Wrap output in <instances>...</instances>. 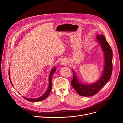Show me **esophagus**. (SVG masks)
<instances>
[{"label":"esophagus","instance_id":"34e87169","mask_svg":"<svg viewBox=\"0 0 123 123\" xmlns=\"http://www.w3.org/2000/svg\"><path fill=\"white\" fill-rule=\"evenodd\" d=\"M67 63H68V62L65 60H62L61 61V64L63 65H66L67 64Z\"/></svg>","mask_w":123,"mask_h":123}]
</instances>
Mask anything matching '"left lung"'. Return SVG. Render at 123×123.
I'll return each mask as SVG.
<instances>
[{"mask_svg": "<svg viewBox=\"0 0 123 123\" xmlns=\"http://www.w3.org/2000/svg\"><path fill=\"white\" fill-rule=\"evenodd\" d=\"M96 41L99 43L104 55V66L103 73L100 79L92 84L81 82L73 69L74 75L71 85L81 96H92L96 94L110 80L112 72V51L109 44L103 34L96 36Z\"/></svg>", "mask_w": 123, "mask_h": 123, "instance_id": "1", "label": "left lung"}]
</instances>
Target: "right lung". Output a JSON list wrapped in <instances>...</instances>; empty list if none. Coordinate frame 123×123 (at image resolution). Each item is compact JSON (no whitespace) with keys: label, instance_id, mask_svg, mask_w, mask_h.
Returning <instances> with one entry per match:
<instances>
[{"label":"right lung","instance_id":"1","mask_svg":"<svg viewBox=\"0 0 123 123\" xmlns=\"http://www.w3.org/2000/svg\"><path fill=\"white\" fill-rule=\"evenodd\" d=\"M56 71V67H54L53 68H52V69L51 70L50 73L49 74V86L48 87V89L46 91V92L40 97L37 98H26L25 97L22 96L25 99L27 100V101H31V102H39L40 101H42L43 100H44L45 99H46L49 95L51 90V88H52V74H54V73ZM9 78H10V80L11 82V84L12 85V86H13L11 79H10V68L9 69Z\"/></svg>","mask_w":123,"mask_h":123}]
</instances>
